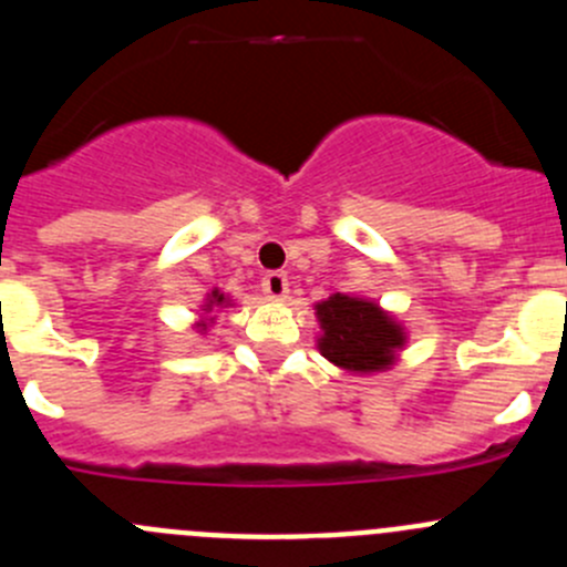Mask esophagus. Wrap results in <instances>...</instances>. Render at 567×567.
<instances>
[{"mask_svg": "<svg viewBox=\"0 0 567 567\" xmlns=\"http://www.w3.org/2000/svg\"><path fill=\"white\" fill-rule=\"evenodd\" d=\"M288 274L282 271H268L266 277H262V290L268 293V299H277L282 301L285 296H288Z\"/></svg>", "mask_w": 567, "mask_h": 567, "instance_id": "obj_1", "label": "esophagus"}]
</instances>
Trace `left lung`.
Wrapping results in <instances>:
<instances>
[{"instance_id": "8db88e82", "label": "left lung", "mask_w": 567, "mask_h": 567, "mask_svg": "<svg viewBox=\"0 0 567 567\" xmlns=\"http://www.w3.org/2000/svg\"><path fill=\"white\" fill-rule=\"evenodd\" d=\"M318 351L348 373H384L398 362L405 329L375 301L334 293L316 305Z\"/></svg>"}]
</instances>
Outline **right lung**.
Here are the masks:
<instances>
[{
  "label": "right lung",
  "mask_w": 567,
  "mask_h": 567,
  "mask_svg": "<svg viewBox=\"0 0 567 567\" xmlns=\"http://www.w3.org/2000/svg\"><path fill=\"white\" fill-rule=\"evenodd\" d=\"M221 307H233L230 296H225L219 288H214V290H210V293H208V299H205L203 316H208V312H214V310H221ZM208 323H214V318H199L194 326H197V329L205 334V329H208Z\"/></svg>",
  "instance_id": "obj_1"
}]
</instances>
